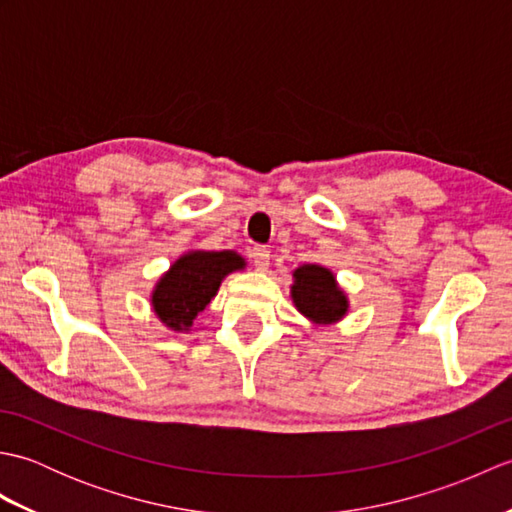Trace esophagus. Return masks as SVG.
I'll return each instance as SVG.
<instances>
[{"label":"esophagus","mask_w":512,"mask_h":512,"mask_svg":"<svg viewBox=\"0 0 512 512\" xmlns=\"http://www.w3.org/2000/svg\"><path fill=\"white\" fill-rule=\"evenodd\" d=\"M250 259L259 270H266L270 264V250L266 246H253L250 248Z\"/></svg>","instance_id":"esophagus-1"}]
</instances>
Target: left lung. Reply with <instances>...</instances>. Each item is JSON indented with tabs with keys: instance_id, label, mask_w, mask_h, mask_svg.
<instances>
[{
	"instance_id": "8db88e82",
	"label": "left lung",
	"mask_w": 512,
	"mask_h": 512,
	"mask_svg": "<svg viewBox=\"0 0 512 512\" xmlns=\"http://www.w3.org/2000/svg\"><path fill=\"white\" fill-rule=\"evenodd\" d=\"M292 299L299 312L317 323H330L341 319L347 310V299L336 288L334 275L321 266H301L295 270Z\"/></svg>"
}]
</instances>
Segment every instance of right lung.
I'll return each instance as SVG.
<instances>
[{"label":"right lung","mask_w":512,"mask_h":512,"mask_svg":"<svg viewBox=\"0 0 512 512\" xmlns=\"http://www.w3.org/2000/svg\"><path fill=\"white\" fill-rule=\"evenodd\" d=\"M244 268V259L222 253H191L180 257L154 290V310L173 330H189L195 317L209 306L224 275Z\"/></svg>","instance_id":"1"}]
</instances>
